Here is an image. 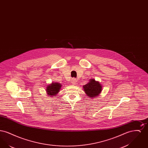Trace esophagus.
<instances>
[{
  "instance_id": "34e87169",
  "label": "esophagus",
  "mask_w": 148,
  "mask_h": 148,
  "mask_svg": "<svg viewBox=\"0 0 148 148\" xmlns=\"http://www.w3.org/2000/svg\"><path fill=\"white\" fill-rule=\"evenodd\" d=\"M71 83L73 85H75L77 84V80L74 78H73L71 81Z\"/></svg>"
}]
</instances>
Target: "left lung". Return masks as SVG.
Segmentation results:
<instances>
[{
  "label": "left lung",
  "mask_w": 148,
  "mask_h": 148,
  "mask_svg": "<svg viewBox=\"0 0 148 148\" xmlns=\"http://www.w3.org/2000/svg\"><path fill=\"white\" fill-rule=\"evenodd\" d=\"M83 88L86 95L90 98L98 97L102 89V86L100 83L95 81L94 79H91L86 84L83 86Z\"/></svg>",
  "instance_id": "8db88e82"
}]
</instances>
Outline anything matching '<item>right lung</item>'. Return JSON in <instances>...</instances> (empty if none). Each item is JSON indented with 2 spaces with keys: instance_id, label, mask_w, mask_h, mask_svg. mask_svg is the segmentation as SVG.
<instances>
[{
  "instance_id": "right-lung-1",
  "label": "right lung",
  "mask_w": 148,
  "mask_h": 148,
  "mask_svg": "<svg viewBox=\"0 0 148 148\" xmlns=\"http://www.w3.org/2000/svg\"><path fill=\"white\" fill-rule=\"evenodd\" d=\"M62 85L58 83H52L51 84L48 85L46 88V92L49 97H53L60 92V89L62 88Z\"/></svg>"
}]
</instances>
